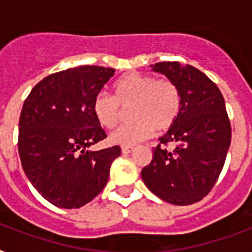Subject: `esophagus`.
Wrapping results in <instances>:
<instances>
[{
    "label": "esophagus",
    "instance_id": "esophagus-1",
    "mask_svg": "<svg viewBox=\"0 0 252 252\" xmlns=\"http://www.w3.org/2000/svg\"><path fill=\"white\" fill-rule=\"evenodd\" d=\"M132 150H133V146H123V148H122V153L128 154V153H130Z\"/></svg>",
    "mask_w": 252,
    "mask_h": 252
}]
</instances>
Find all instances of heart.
<instances>
[{
  "label": "heart",
  "mask_w": 252,
  "mask_h": 252,
  "mask_svg": "<svg viewBox=\"0 0 252 252\" xmlns=\"http://www.w3.org/2000/svg\"><path fill=\"white\" fill-rule=\"evenodd\" d=\"M182 93L171 80H156L141 73H128L112 85V98L98 94L93 100V115L99 126L112 129L128 110L130 123L122 126L110 136L111 144L132 146L152 136L153 130L162 133L171 128L182 111Z\"/></svg>",
  "instance_id": "heart-1"
}]
</instances>
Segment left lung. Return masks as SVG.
Instances as JSON below:
<instances>
[{"label":"left lung","instance_id":"1","mask_svg":"<svg viewBox=\"0 0 252 252\" xmlns=\"http://www.w3.org/2000/svg\"><path fill=\"white\" fill-rule=\"evenodd\" d=\"M150 66L178 85L183 103L176 123L159 138L153 159L142 168V180L163 201L197 203L215 187L230 146L225 100L217 85L192 65L165 61Z\"/></svg>","mask_w":252,"mask_h":252}]
</instances>
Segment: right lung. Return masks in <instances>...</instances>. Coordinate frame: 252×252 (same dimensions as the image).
I'll return each mask as SVG.
<instances>
[{
	"label": "right lung",
	"instance_id": "right-lung-1",
	"mask_svg": "<svg viewBox=\"0 0 252 252\" xmlns=\"http://www.w3.org/2000/svg\"><path fill=\"white\" fill-rule=\"evenodd\" d=\"M115 69L84 65L45 77L26 98L18 150L33 188L53 205L84 207L106 187L118 145L90 152L107 137L93 115V100Z\"/></svg>",
	"mask_w": 252,
	"mask_h": 252
}]
</instances>
